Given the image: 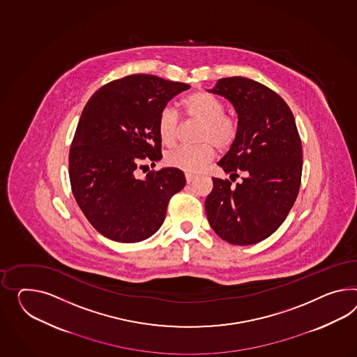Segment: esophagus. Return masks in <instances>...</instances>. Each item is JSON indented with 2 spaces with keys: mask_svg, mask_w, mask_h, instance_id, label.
Wrapping results in <instances>:
<instances>
[{
  "mask_svg": "<svg viewBox=\"0 0 357 357\" xmlns=\"http://www.w3.org/2000/svg\"><path fill=\"white\" fill-rule=\"evenodd\" d=\"M185 178H186V183H192L195 180V176L194 174H185Z\"/></svg>",
  "mask_w": 357,
  "mask_h": 357,
  "instance_id": "1",
  "label": "esophagus"
}]
</instances>
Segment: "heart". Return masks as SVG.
<instances>
[{
  "label": "heart",
  "instance_id": "b5f03b06",
  "mask_svg": "<svg viewBox=\"0 0 357 357\" xmlns=\"http://www.w3.org/2000/svg\"><path fill=\"white\" fill-rule=\"evenodd\" d=\"M185 115L199 121L197 130L198 145L177 147L165 155V165L188 174H198L215 158V146L227 151L234 146L239 136L237 116L225 112V105L218 96L198 91L183 101ZM181 127V120L171 106H165L158 116V133L165 146H174Z\"/></svg>",
  "mask_w": 357,
  "mask_h": 357
}]
</instances>
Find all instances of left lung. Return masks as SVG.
<instances>
[{
	"label": "left lung",
	"mask_w": 357,
	"mask_h": 357,
	"mask_svg": "<svg viewBox=\"0 0 357 357\" xmlns=\"http://www.w3.org/2000/svg\"><path fill=\"white\" fill-rule=\"evenodd\" d=\"M210 92L233 103L239 136L218 165L241 172L243 183L212 177L206 198L211 228L231 245H255L272 236L293 208L302 183V141L287 103L260 82L234 76L220 79Z\"/></svg>",
	"instance_id": "8db88e82"
}]
</instances>
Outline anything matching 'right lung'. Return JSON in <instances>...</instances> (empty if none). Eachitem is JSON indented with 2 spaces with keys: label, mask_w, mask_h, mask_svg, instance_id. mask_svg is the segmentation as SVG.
I'll list each match as a JSON object with an SVG mask.
<instances>
[{
  "label": "right lung",
  "mask_w": 357,
  "mask_h": 357,
  "mask_svg": "<svg viewBox=\"0 0 357 357\" xmlns=\"http://www.w3.org/2000/svg\"><path fill=\"white\" fill-rule=\"evenodd\" d=\"M189 88L136 73L107 82L86 103L70 147L68 174L80 210L102 236L135 243L162 227L168 202L186 183L183 171L153 169L144 178L136 171L162 158L159 112Z\"/></svg>",
  "instance_id": "right-lung-1"
}]
</instances>
